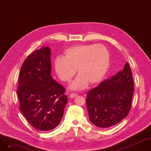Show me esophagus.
<instances>
[{
  "instance_id": "1",
  "label": "esophagus",
  "mask_w": 151,
  "mask_h": 151,
  "mask_svg": "<svg viewBox=\"0 0 151 151\" xmlns=\"http://www.w3.org/2000/svg\"><path fill=\"white\" fill-rule=\"evenodd\" d=\"M78 96V95L76 94V93H71L70 95V98H71V99H73V98H75V97H77Z\"/></svg>"
}]
</instances>
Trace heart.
<instances>
[{
    "mask_svg": "<svg viewBox=\"0 0 151 151\" xmlns=\"http://www.w3.org/2000/svg\"><path fill=\"white\" fill-rule=\"evenodd\" d=\"M110 55L106 46L101 44L80 45L71 46L63 53V58H55V73L62 81L70 82L76 74L79 76L70 86L71 89L81 91L89 83H100L107 73Z\"/></svg>",
    "mask_w": 151,
    "mask_h": 151,
    "instance_id": "heart-1",
    "label": "heart"
}]
</instances>
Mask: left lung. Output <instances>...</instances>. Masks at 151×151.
Listing matches in <instances>:
<instances>
[{"instance_id": "left-lung-1", "label": "left lung", "mask_w": 151, "mask_h": 151, "mask_svg": "<svg viewBox=\"0 0 151 151\" xmlns=\"http://www.w3.org/2000/svg\"><path fill=\"white\" fill-rule=\"evenodd\" d=\"M133 91L132 72L127 62L122 70L87 95L86 105L91 122L105 129L119 123L129 114Z\"/></svg>"}]
</instances>
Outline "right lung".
<instances>
[{
    "instance_id": "add662e5",
    "label": "right lung",
    "mask_w": 151,
    "mask_h": 151,
    "mask_svg": "<svg viewBox=\"0 0 151 151\" xmlns=\"http://www.w3.org/2000/svg\"><path fill=\"white\" fill-rule=\"evenodd\" d=\"M51 50L43 47L23 62L17 94L19 109L37 130L50 131L59 124L67 103L65 89L51 77Z\"/></svg>"
}]
</instances>
